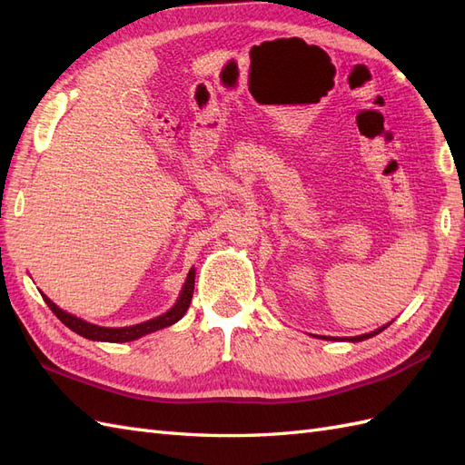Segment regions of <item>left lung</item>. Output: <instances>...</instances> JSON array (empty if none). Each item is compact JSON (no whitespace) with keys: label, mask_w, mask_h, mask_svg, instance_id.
I'll list each match as a JSON object with an SVG mask.
<instances>
[{"label":"left lung","mask_w":465,"mask_h":465,"mask_svg":"<svg viewBox=\"0 0 465 465\" xmlns=\"http://www.w3.org/2000/svg\"><path fill=\"white\" fill-rule=\"evenodd\" d=\"M388 328V323L386 326H382V328H378L376 331H372V333H364V335H357V337H349V341H362V340H369V337H372V335H376V333H380L382 330H386Z\"/></svg>","instance_id":"8db88e82"}]
</instances>
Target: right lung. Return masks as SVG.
Wrapping results in <instances>:
<instances>
[{
    "mask_svg": "<svg viewBox=\"0 0 465 465\" xmlns=\"http://www.w3.org/2000/svg\"><path fill=\"white\" fill-rule=\"evenodd\" d=\"M193 277H195V272L190 270L188 273V279L184 283V289H182V294L178 302L168 311L166 314L159 316V318H153L149 322H143V323H137V326H130V328H101V326H94V323H89L85 320L81 318H75L72 314L64 312L62 308L55 306L46 294H42V299H45V302L50 306V311L58 316L65 326L69 330H74L75 333L87 337V340H94V341H112V343H124V341H132V340H137V337H142L145 333H151V331H157V330H163L166 326H173L174 322H178L182 316L186 314L188 306L192 302V294H193Z\"/></svg>",
    "mask_w": 465,
    "mask_h": 465,
    "instance_id": "obj_1",
    "label": "right lung"
}]
</instances>
